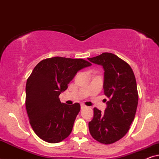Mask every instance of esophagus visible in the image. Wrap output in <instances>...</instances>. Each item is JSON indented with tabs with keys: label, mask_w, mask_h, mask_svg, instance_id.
<instances>
[{
	"label": "esophagus",
	"mask_w": 159,
	"mask_h": 159,
	"mask_svg": "<svg viewBox=\"0 0 159 159\" xmlns=\"http://www.w3.org/2000/svg\"><path fill=\"white\" fill-rule=\"evenodd\" d=\"M86 107V106L85 105H84V104H81V105H80V108H81V109H84V108H85Z\"/></svg>",
	"instance_id": "34e87169"
}]
</instances>
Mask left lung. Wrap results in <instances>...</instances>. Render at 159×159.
Masks as SVG:
<instances>
[{"mask_svg":"<svg viewBox=\"0 0 159 159\" xmlns=\"http://www.w3.org/2000/svg\"><path fill=\"white\" fill-rule=\"evenodd\" d=\"M88 60L103 67L104 93L109 98L104 113L94 108L93 118L88 123L90 133L100 143H114L128 133L135 116L138 104L135 77L130 65L114 54L104 52Z\"/></svg>","mask_w":159,"mask_h":159,"instance_id":"1","label":"left lung"}]
</instances>
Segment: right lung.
<instances>
[{
  "label": "right lung",
  "mask_w": 159,
  "mask_h": 159,
  "mask_svg": "<svg viewBox=\"0 0 159 159\" xmlns=\"http://www.w3.org/2000/svg\"><path fill=\"white\" fill-rule=\"evenodd\" d=\"M91 63L83 59L55 57L35 66L26 85V108L32 129L49 143L68 137L80 110L79 103H61L59 96L79 70Z\"/></svg>",
  "instance_id": "right-lung-1"
}]
</instances>
